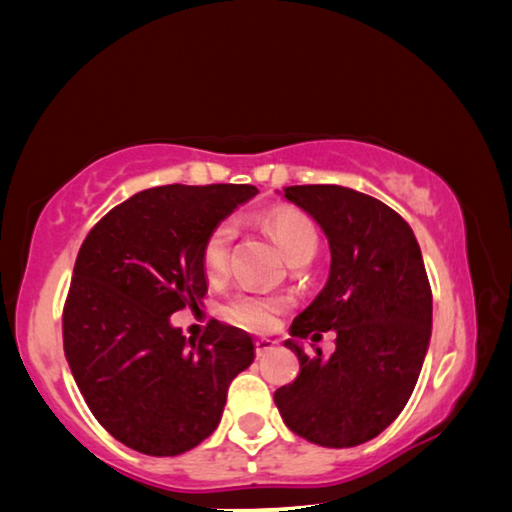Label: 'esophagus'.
I'll use <instances>...</instances> for the list:
<instances>
[{
    "instance_id": "esophagus-1",
    "label": "esophagus",
    "mask_w": 512,
    "mask_h": 512,
    "mask_svg": "<svg viewBox=\"0 0 512 512\" xmlns=\"http://www.w3.org/2000/svg\"><path fill=\"white\" fill-rule=\"evenodd\" d=\"M275 341H271V339H257L255 341V350H257V357H266L268 352L271 350H275Z\"/></svg>"
}]
</instances>
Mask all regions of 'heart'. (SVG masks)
Listing matches in <instances>:
<instances>
[{"instance_id": "b5f03b06", "label": "heart", "mask_w": 512, "mask_h": 512, "mask_svg": "<svg viewBox=\"0 0 512 512\" xmlns=\"http://www.w3.org/2000/svg\"><path fill=\"white\" fill-rule=\"evenodd\" d=\"M264 228L268 235L280 248L287 262L293 259H311L318 248V230L314 221L307 214L298 210H277L264 216ZM235 239V225L223 221L205 237L201 248V264L203 273L210 280H219L228 268L230 244ZM289 307V300L284 296H273V293H257V291H241L228 302L225 314L235 323L244 325L255 332H266L271 329L284 309Z\"/></svg>"}]
</instances>
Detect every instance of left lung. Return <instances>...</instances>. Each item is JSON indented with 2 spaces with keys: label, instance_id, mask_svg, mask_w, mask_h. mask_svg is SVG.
I'll return each mask as SVG.
<instances>
[{
  "label": "left lung",
  "instance_id": "8db88e82",
  "mask_svg": "<svg viewBox=\"0 0 512 512\" xmlns=\"http://www.w3.org/2000/svg\"><path fill=\"white\" fill-rule=\"evenodd\" d=\"M282 196L320 225L332 262L323 291L284 341L300 375L273 400L309 443L357 447L402 413L427 357L433 307L418 239L395 210L350 187L296 185ZM329 328L337 350L309 358L301 339Z\"/></svg>",
  "mask_w": 512,
  "mask_h": 512
}]
</instances>
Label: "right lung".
Listing matches in <instances>:
<instances>
[{
    "instance_id": "1",
    "label": "right lung",
    "mask_w": 512,
    "mask_h": 512,
    "mask_svg": "<svg viewBox=\"0 0 512 512\" xmlns=\"http://www.w3.org/2000/svg\"><path fill=\"white\" fill-rule=\"evenodd\" d=\"M253 185H164L110 210L85 237L63 314L65 357L106 431L146 456H178L219 427L253 339L212 320L201 341L171 323L203 305L205 237Z\"/></svg>"
}]
</instances>
